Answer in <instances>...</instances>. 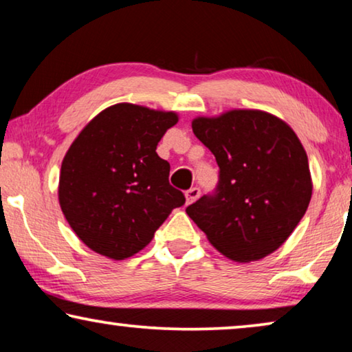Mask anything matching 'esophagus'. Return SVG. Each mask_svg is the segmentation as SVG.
<instances>
[{
    "label": "esophagus",
    "mask_w": 352,
    "mask_h": 352,
    "mask_svg": "<svg viewBox=\"0 0 352 352\" xmlns=\"http://www.w3.org/2000/svg\"><path fill=\"white\" fill-rule=\"evenodd\" d=\"M199 196H201V190H199V188H190V190H188L186 192H185V197H186V204H192V202H196L197 199H199Z\"/></svg>",
    "instance_id": "obj_1"
}]
</instances>
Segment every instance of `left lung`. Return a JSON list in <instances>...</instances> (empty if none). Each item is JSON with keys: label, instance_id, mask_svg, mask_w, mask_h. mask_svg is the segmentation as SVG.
Wrapping results in <instances>:
<instances>
[{"label": "left lung", "instance_id": "left-lung-1", "mask_svg": "<svg viewBox=\"0 0 352 352\" xmlns=\"http://www.w3.org/2000/svg\"><path fill=\"white\" fill-rule=\"evenodd\" d=\"M192 133L217 158L219 182L186 207L188 217L229 259L274 253L311 199L308 158L296 133L275 115L250 109L194 118Z\"/></svg>", "mask_w": 352, "mask_h": 352}]
</instances>
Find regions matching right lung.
I'll return each instance as SVG.
<instances>
[{"mask_svg":"<svg viewBox=\"0 0 352 352\" xmlns=\"http://www.w3.org/2000/svg\"><path fill=\"white\" fill-rule=\"evenodd\" d=\"M178 122L162 112L122 102L98 113L61 162L63 214L88 248L122 261L151 242L185 196L169 183L170 164L156 153Z\"/></svg>","mask_w":352,"mask_h":352,"instance_id":"add662e5","label":"right lung"}]
</instances>
